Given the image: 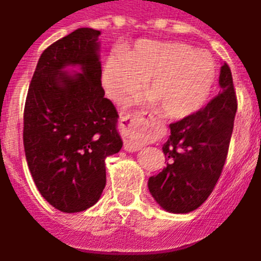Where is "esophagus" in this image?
<instances>
[{"label":"esophagus","mask_w":261,"mask_h":261,"mask_svg":"<svg viewBox=\"0 0 261 261\" xmlns=\"http://www.w3.org/2000/svg\"><path fill=\"white\" fill-rule=\"evenodd\" d=\"M147 122L146 113L134 112L122 115L119 119V127L123 134V147L126 151H138L142 147V140L138 138V131L143 127Z\"/></svg>","instance_id":"esophagus-1"}]
</instances>
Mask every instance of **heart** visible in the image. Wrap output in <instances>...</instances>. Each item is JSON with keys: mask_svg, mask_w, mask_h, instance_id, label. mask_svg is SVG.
<instances>
[{"mask_svg": "<svg viewBox=\"0 0 261 261\" xmlns=\"http://www.w3.org/2000/svg\"><path fill=\"white\" fill-rule=\"evenodd\" d=\"M215 79L212 56L185 43L139 40L123 55H110L102 71L103 88L113 101H123L146 81L151 105L167 117L184 118L202 108Z\"/></svg>", "mask_w": 261, "mask_h": 261, "instance_id": "1", "label": "heart"}]
</instances>
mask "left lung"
Instances as JSON below:
<instances>
[{
    "mask_svg": "<svg viewBox=\"0 0 261 261\" xmlns=\"http://www.w3.org/2000/svg\"><path fill=\"white\" fill-rule=\"evenodd\" d=\"M219 87L202 109L169 124L171 135L163 146L167 167L148 180L149 192L167 212L196 210L221 177L238 109L227 63L221 68Z\"/></svg>",
    "mask_w": 261,
    "mask_h": 261,
    "instance_id": "8db88e82",
    "label": "left lung"
}]
</instances>
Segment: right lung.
Listing matches in <instances>:
<instances>
[{"label":"right lung","mask_w":261,"mask_h":261,"mask_svg":"<svg viewBox=\"0 0 261 261\" xmlns=\"http://www.w3.org/2000/svg\"><path fill=\"white\" fill-rule=\"evenodd\" d=\"M98 30L77 29L40 55L23 112V147L47 202L63 213L93 206L106 184L105 159L119 152L118 112L105 98ZM79 65L83 74L64 68Z\"/></svg>","instance_id":"add662e5"}]
</instances>
